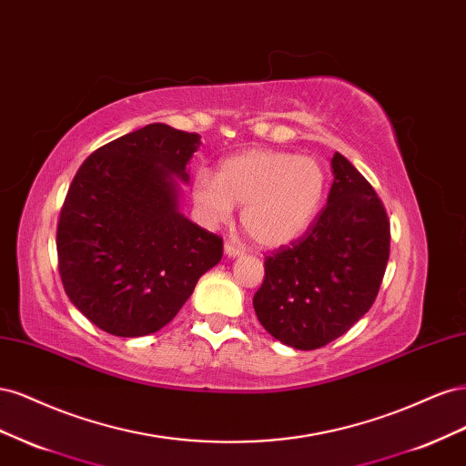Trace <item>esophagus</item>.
I'll return each mask as SVG.
<instances>
[{"mask_svg":"<svg viewBox=\"0 0 466 466\" xmlns=\"http://www.w3.org/2000/svg\"><path fill=\"white\" fill-rule=\"evenodd\" d=\"M243 252H245V248L241 245H237L233 241L225 243V255L228 257H238V255H243Z\"/></svg>","mask_w":466,"mask_h":466,"instance_id":"obj_1","label":"esophagus"}]
</instances>
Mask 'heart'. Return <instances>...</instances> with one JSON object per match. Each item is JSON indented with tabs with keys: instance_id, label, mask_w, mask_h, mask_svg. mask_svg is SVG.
Returning <instances> with one entry per match:
<instances>
[{
	"instance_id": "b5f03b06",
	"label": "heart",
	"mask_w": 466,
	"mask_h": 466,
	"mask_svg": "<svg viewBox=\"0 0 466 466\" xmlns=\"http://www.w3.org/2000/svg\"><path fill=\"white\" fill-rule=\"evenodd\" d=\"M324 192L327 171L319 159L270 149L233 155L218 175L200 168L192 180V198L208 221H228L235 204L243 206V228L264 247L288 245L303 235Z\"/></svg>"
}]
</instances>
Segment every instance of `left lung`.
<instances>
[{
	"instance_id": "8db88e82",
	"label": "left lung",
	"mask_w": 466,
	"mask_h": 466,
	"mask_svg": "<svg viewBox=\"0 0 466 466\" xmlns=\"http://www.w3.org/2000/svg\"><path fill=\"white\" fill-rule=\"evenodd\" d=\"M329 202L309 229L264 258L252 298L262 327L298 350L336 340L370 311L390 252L383 202L344 155L332 157Z\"/></svg>"
}]
</instances>
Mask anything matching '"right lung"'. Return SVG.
I'll list each match as a JSON object with an SVG mask.
<instances>
[{
	"mask_svg": "<svg viewBox=\"0 0 466 466\" xmlns=\"http://www.w3.org/2000/svg\"><path fill=\"white\" fill-rule=\"evenodd\" d=\"M198 134L167 124L112 139L83 161L60 209L58 272L79 311L101 330H161L223 257V238L178 211L175 177Z\"/></svg>",
	"mask_w": 466,
	"mask_h": 466,
	"instance_id": "obj_1",
	"label": "right lung"
}]
</instances>
